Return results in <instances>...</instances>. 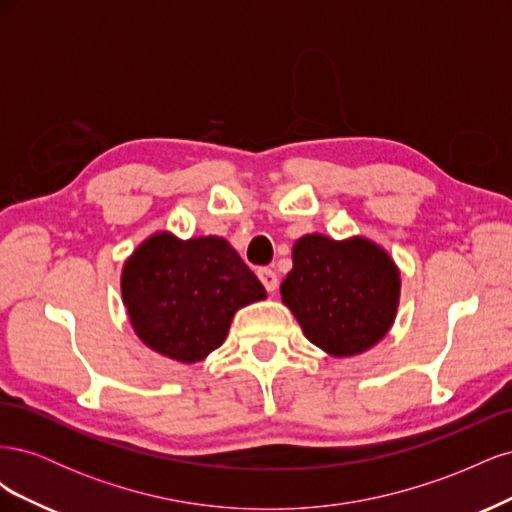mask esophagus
Returning a JSON list of instances; mask_svg holds the SVG:
<instances>
[{
    "mask_svg": "<svg viewBox=\"0 0 512 512\" xmlns=\"http://www.w3.org/2000/svg\"><path fill=\"white\" fill-rule=\"evenodd\" d=\"M258 280L262 282V286L267 288V292H275V288H277V273L273 269H267V267L258 269Z\"/></svg>",
    "mask_w": 512,
    "mask_h": 512,
    "instance_id": "esophagus-1",
    "label": "esophagus"
}]
</instances>
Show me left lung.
I'll return each instance as SVG.
<instances>
[{"mask_svg": "<svg viewBox=\"0 0 512 512\" xmlns=\"http://www.w3.org/2000/svg\"><path fill=\"white\" fill-rule=\"evenodd\" d=\"M282 301L309 342L333 356L369 350L386 335L399 303V271L363 237L305 235L292 247Z\"/></svg>", "mask_w": 512, "mask_h": 512, "instance_id": "obj_1", "label": "left lung"}]
</instances>
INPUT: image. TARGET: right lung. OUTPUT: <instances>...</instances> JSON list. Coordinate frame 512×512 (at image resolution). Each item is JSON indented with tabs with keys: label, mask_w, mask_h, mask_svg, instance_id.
Listing matches in <instances>:
<instances>
[{
	"label": "right lung",
	"mask_w": 512,
	"mask_h": 512,
	"mask_svg": "<svg viewBox=\"0 0 512 512\" xmlns=\"http://www.w3.org/2000/svg\"><path fill=\"white\" fill-rule=\"evenodd\" d=\"M121 294L136 335L168 359L203 361L220 348L239 307L265 286L222 237H149L128 258Z\"/></svg>",
	"instance_id": "obj_1"
}]
</instances>
